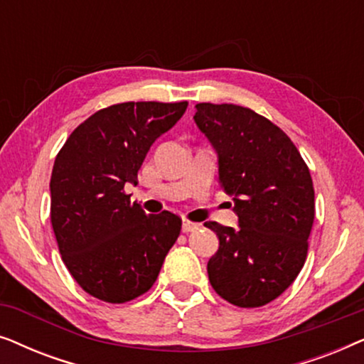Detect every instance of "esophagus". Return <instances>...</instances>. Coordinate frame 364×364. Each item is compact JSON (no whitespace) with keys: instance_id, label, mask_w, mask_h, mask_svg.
I'll return each mask as SVG.
<instances>
[{"instance_id":"34e87169","label":"esophagus","mask_w":364,"mask_h":364,"mask_svg":"<svg viewBox=\"0 0 364 364\" xmlns=\"http://www.w3.org/2000/svg\"><path fill=\"white\" fill-rule=\"evenodd\" d=\"M198 227H200V223H196V222H188V220H183V222H182V232H183V233H188V232H193V230H197Z\"/></svg>"}]
</instances>
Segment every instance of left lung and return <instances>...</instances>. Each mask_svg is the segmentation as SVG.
I'll return each instance as SVG.
<instances>
[{
	"label": "left lung",
	"instance_id": "left-lung-1",
	"mask_svg": "<svg viewBox=\"0 0 364 364\" xmlns=\"http://www.w3.org/2000/svg\"><path fill=\"white\" fill-rule=\"evenodd\" d=\"M196 109L193 121L217 154L218 183L238 217V228L203 223L218 237L208 280L232 305L263 306L305 265L315 218L310 171L290 137L252 109L210 102Z\"/></svg>",
	"mask_w": 364,
	"mask_h": 364
}]
</instances>
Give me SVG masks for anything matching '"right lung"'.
Instances as JSON below:
<instances>
[{
  "label": "right lung",
  "instance_id": "add662e5",
  "mask_svg": "<svg viewBox=\"0 0 364 364\" xmlns=\"http://www.w3.org/2000/svg\"><path fill=\"white\" fill-rule=\"evenodd\" d=\"M188 102H122L74 129L54 161L51 223L64 265L89 295L107 303L141 296L157 280L182 220L147 215L126 183Z\"/></svg>",
  "mask_w": 364,
  "mask_h": 364
}]
</instances>
